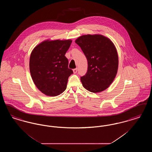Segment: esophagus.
I'll list each match as a JSON object with an SVG mask.
<instances>
[{
    "label": "esophagus",
    "instance_id": "esophagus-1",
    "mask_svg": "<svg viewBox=\"0 0 152 152\" xmlns=\"http://www.w3.org/2000/svg\"><path fill=\"white\" fill-rule=\"evenodd\" d=\"M73 72L74 73H76L77 72V68H75L73 69Z\"/></svg>",
    "mask_w": 152,
    "mask_h": 152
}]
</instances>
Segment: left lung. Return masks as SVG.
I'll return each mask as SVG.
<instances>
[{
	"instance_id": "obj_1",
	"label": "left lung",
	"mask_w": 152,
	"mask_h": 152,
	"mask_svg": "<svg viewBox=\"0 0 152 152\" xmlns=\"http://www.w3.org/2000/svg\"><path fill=\"white\" fill-rule=\"evenodd\" d=\"M75 43L79 45L88 61V70L81 77L83 87L94 93L107 89L116 77L118 58L112 42L101 35H84Z\"/></svg>"
}]
</instances>
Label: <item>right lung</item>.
I'll return each mask as SVG.
<instances>
[{
    "instance_id": "add662e5",
    "label": "right lung",
    "mask_w": 152,
    "mask_h": 152,
    "mask_svg": "<svg viewBox=\"0 0 152 152\" xmlns=\"http://www.w3.org/2000/svg\"><path fill=\"white\" fill-rule=\"evenodd\" d=\"M71 43V40H48L32 51L31 75L36 87L44 94L56 96L66 89L68 77L73 73L65 56Z\"/></svg>"
}]
</instances>
